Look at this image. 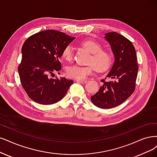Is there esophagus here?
Wrapping results in <instances>:
<instances>
[{
    "label": "esophagus",
    "instance_id": "obj_1",
    "mask_svg": "<svg viewBox=\"0 0 157 157\" xmlns=\"http://www.w3.org/2000/svg\"><path fill=\"white\" fill-rule=\"evenodd\" d=\"M76 82H79V83H87V81H86V80H79V79H77Z\"/></svg>",
    "mask_w": 157,
    "mask_h": 157
}]
</instances>
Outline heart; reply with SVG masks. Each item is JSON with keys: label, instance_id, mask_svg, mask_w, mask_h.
Wrapping results in <instances>:
<instances>
[{"label": "heart", "instance_id": "heart-1", "mask_svg": "<svg viewBox=\"0 0 157 157\" xmlns=\"http://www.w3.org/2000/svg\"><path fill=\"white\" fill-rule=\"evenodd\" d=\"M81 46L87 50L91 56L88 63L90 65L82 67L77 65L70 66L67 69L69 78L83 79L92 74L96 70L99 72H105L111 67L113 63V55L111 52L102 50V46L94 40H85L81 43ZM62 57L67 61H71L73 57V48L68 45L64 48Z\"/></svg>", "mask_w": 157, "mask_h": 157}]
</instances>
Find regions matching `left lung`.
Segmentation results:
<instances>
[{"label":"left lung","mask_w":157,"mask_h":157,"mask_svg":"<svg viewBox=\"0 0 157 157\" xmlns=\"http://www.w3.org/2000/svg\"><path fill=\"white\" fill-rule=\"evenodd\" d=\"M104 39L111 46L114 57L106 75L113 81L101 80L103 85L90 100L98 107L111 109L123 103L134 92L138 67L135 48L129 39L115 32L106 33Z\"/></svg>","instance_id":"obj_1"}]
</instances>
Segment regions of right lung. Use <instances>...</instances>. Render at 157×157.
<instances>
[{
    "label": "right lung",
    "mask_w": 157,
    "mask_h": 157,
    "mask_svg": "<svg viewBox=\"0 0 157 157\" xmlns=\"http://www.w3.org/2000/svg\"><path fill=\"white\" fill-rule=\"evenodd\" d=\"M75 39L65 33L48 30L28 38L22 45L18 72L23 89L35 102L50 105L65 97L72 80L50 78L59 71L63 51Z\"/></svg>",
    "instance_id": "obj_1"
}]
</instances>
